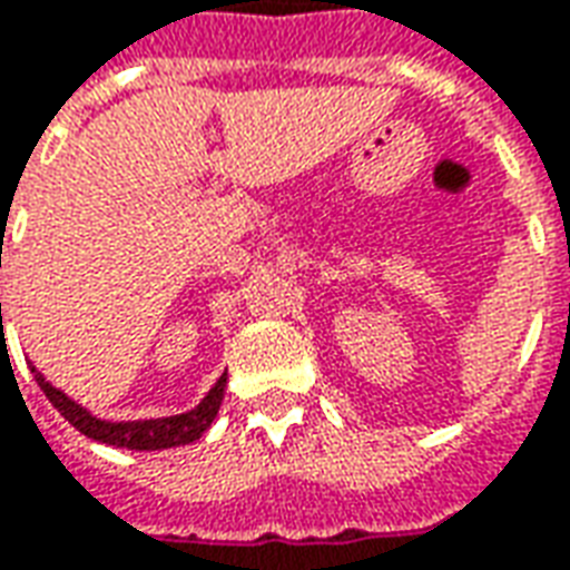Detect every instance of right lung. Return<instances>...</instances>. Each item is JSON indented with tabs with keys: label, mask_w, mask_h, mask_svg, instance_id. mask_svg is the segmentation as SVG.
<instances>
[{
	"label": "right lung",
	"mask_w": 570,
	"mask_h": 570,
	"mask_svg": "<svg viewBox=\"0 0 570 570\" xmlns=\"http://www.w3.org/2000/svg\"><path fill=\"white\" fill-rule=\"evenodd\" d=\"M33 370V380L43 389V395L52 401V407L62 414L75 430H80L87 439H97L106 445H116V449H131V452H159V449H175V445H187V442H197L209 430V423L219 414V404L225 399V380L228 373H223L216 385L204 395V401L185 411V414H175V417H159V420H99L94 417L87 407H80L78 401L68 399L62 389L46 380L37 366Z\"/></svg>",
	"instance_id": "1"
}]
</instances>
